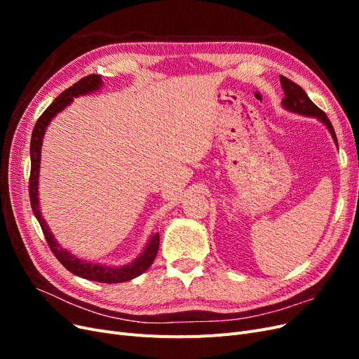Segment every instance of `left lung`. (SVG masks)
<instances>
[{
    "mask_svg": "<svg viewBox=\"0 0 359 359\" xmlns=\"http://www.w3.org/2000/svg\"><path fill=\"white\" fill-rule=\"evenodd\" d=\"M280 82H281V86H283V91H285V99H283V102H281V104H283L285 109H287L289 112H293V114L304 115V116L318 118L319 121L323 123L325 126H327V128L330 130V133L334 139L335 145H339V142H337L334 127L328 119L327 114H325L322 109H319V107L309 99V95L306 94V91L301 88L299 85H297L295 82H292L290 79L285 78V76H280Z\"/></svg>",
    "mask_w": 359,
    "mask_h": 359,
    "instance_id": "left-lung-1",
    "label": "left lung"
}]
</instances>
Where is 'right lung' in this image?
Wrapping results in <instances>:
<instances>
[{
	"instance_id": "add662e5",
	"label": "right lung",
	"mask_w": 359,
	"mask_h": 359,
	"mask_svg": "<svg viewBox=\"0 0 359 359\" xmlns=\"http://www.w3.org/2000/svg\"><path fill=\"white\" fill-rule=\"evenodd\" d=\"M103 86V81L99 74H90L85 76L79 82H76L70 88H67L64 93H61L48 109L41 114V116L37 119L36 127L32 130L31 135V147H29V156H31V175H29V201H31V208L34 212L36 219L40 223V227L43 233H45L46 241L50 247V252L55 255V257L60 260L62 266H66L70 273L74 276H79L86 280L93 281H100V283H123V281H128L142 273L151 266L154 262V259L158 252V244H160V236L158 233H153L147 243L145 248L142 250L135 260L124 265V266H111V265H102V264H94L88 262V260H82L72 255L67 248H62L61 244L53 238L48 223L45 222L40 211V203H39V175H40V157H41V144H43V136H45L46 127L52 121V118L61 111L66 109V107L73 102V97H79L94 93L100 90Z\"/></svg>"
}]
</instances>
